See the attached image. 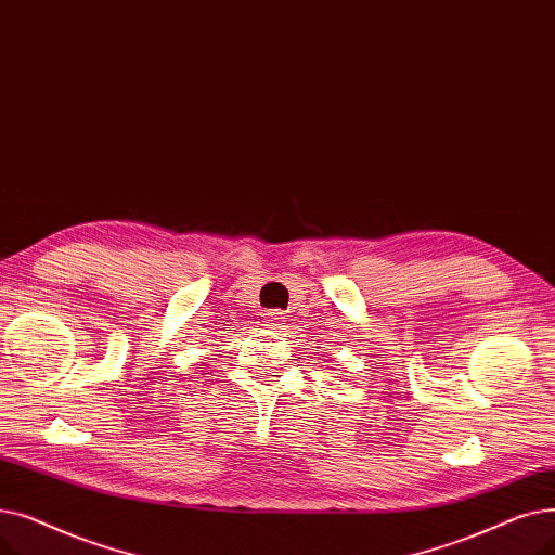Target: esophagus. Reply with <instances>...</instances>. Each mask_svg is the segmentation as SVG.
Wrapping results in <instances>:
<instances>
[{
  "instance_id": "34e87169",
  "label": "esophagus",
  "mask_w": 555,
  "mask_h": 555,
  "mask_svg": "<svg viewBox=\"0 0 555 555\" xmlns=\"http://www.w3.org/2000/svg\"><path fill=\"white\" fill-rule=\"evenodd\" d=\"M263 327H269L271 332H284L286 327V315L284 311H269L267 319H263Z\"/></svg>"
}]
</instances>
